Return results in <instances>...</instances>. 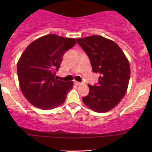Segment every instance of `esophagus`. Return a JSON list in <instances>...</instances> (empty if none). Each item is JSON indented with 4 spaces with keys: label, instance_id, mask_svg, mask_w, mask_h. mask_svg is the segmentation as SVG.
<instances>
[{
    "label": "esophagus",
    "instance_id": "1",
    "mask_svg": "<svg viewBox=\"0 0 152 152\" xmlns=\"http://www.w3.org/2000/svg\"><path fill=\"white\" fill-rule=\"evenodd\" d=\"M75 84L78 85V86H79V85L81 84V83H80V82H78V81H75Z\"/></svg>",
    "mask_w": 152,
    "mask_h": 152
}]
</instances>
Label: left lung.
<instances>
[{
    "label": "left lung",
    "instance_id": "8db88e82",
    "mask_svg": "<svg viewBox=\"0 0 152 152\" xmlns=\"http://www.w3.org/2000/svg\"><path fill=\"white\" fill-rule=\"evenodd\" d=\"M76 41L88 55L92 70L100 74L97 86L88 84L89 94L83 102L96 112H107L126 93L130 78L128 58L114 41L103 36L94 35Z\"/></svg>",
    "mask_w": 152,
    "mask_h": 152
}]
</instances>
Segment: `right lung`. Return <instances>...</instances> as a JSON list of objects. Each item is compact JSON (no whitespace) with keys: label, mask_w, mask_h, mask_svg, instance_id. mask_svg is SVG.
I'll return each mask as SVG.
<instances>
[{"label":"right lung","mask_w":152,"mask_h":152,"mask_svg":"<svg viewBox=\"0 0 152 152\" xmlns=\"http://www.w3.org/2000/svg\"><path fill=\"white\" fill-rule=\"evenodd\" d=\"M76 43L74 38L48 34L31 43L17 64L20 88L30 104L43 110L53 109L65 102L73 81L55 78L66 50Z\"/></svg>","instance_id":"1"}]
</instances>
